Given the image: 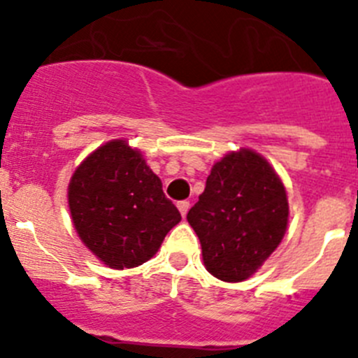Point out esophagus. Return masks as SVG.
I'll return each instance as SVG.
<instances>
[{"instance_id": "1", "label": "esophagus", "mask_w": 358, "mask_h": 358, "mask_svg": "<svg viewBox=\"0 0 358 358\" xmlns=\"http://www.w3.org/2000/svg\"><path fill=\"white\" fill-rule=\"evenodd\" d=\"M177 208H179V211H181L182 217H186V213H188V210H189V202L188 201L177 202Z\"/></svg>"}]
</instances>
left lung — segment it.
Masks as SVG:
<instances>
[{
    "mask_svg": "<svg viewBox=\"0 0 358 358\" xmlns=\"http://www.w3.org/2000/svg\"><path fill=\"white\" fill-rule=\"evenodd\" d=\"M186 218L201 240L208 273L238 283L251 278L285 236L287 189L265 157L240 148L213 164Z\"/></svg>",
    "mask_w": 358,
    "mask_h": 358,
    "instance_id": "obj_1",
    "label": "left lung"
}]
</instances>
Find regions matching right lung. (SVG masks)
<instances>
[{
	"instance_id": "obj_1",
	"label": "right lung",
	"mask_w": 358,
	"mask_h": 358,
	"mask_svg": "<svg viewBox=\"0 0 358 358\" xmlns=\"http://www.w3.org/2000/svg\"><path fill=\"white\" fill-rule=\"evenodd\" d=\"M73 226L110 268H132L156 255L181 213L138 148L110 140L85 157L68 186Z\"/></svg>"
}]
</instances>
